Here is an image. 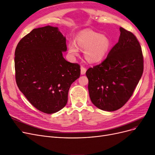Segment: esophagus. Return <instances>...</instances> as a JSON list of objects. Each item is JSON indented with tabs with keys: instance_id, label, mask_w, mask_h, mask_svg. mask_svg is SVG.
<instances>
[{
	"instance_id": "esophagus-1",
	"label": "esophagus",
	"mask_w": 155,
	"mask_h": 155,
	"mask_svg": "<svg viewBox=\"0 0 155 155\" xmlns=\"http://www.w3.org/2000/svg\"><path fill=\"white\" fill-rule=\"evenodd\" d=\"M86 71H87V68L85 67H81V74L82 75L85 74L86 73Z\"/></svg>"
}]
</instances>
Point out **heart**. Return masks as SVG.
<instances>
[{
    "label": "heart",
    "instance_id": "1",
    "mask_svg": "<svg viewBox=\"0 0 155 155\" xmlns=\"http://www.w3.org/2000/svg\"><path fill=\"white\" fill-rule=\"evenodd\" d=\"M110 47L109 37L93 31H87L79 34L76 38V45L70 43L68 51L72 55H77L79 48L85 50L84 55L87 61L99 63L104 59Z\"/></svg>",
    "mask_w": 155,
    "mask_h": 155
}]
</instances>
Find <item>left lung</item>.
Here are the masks:
<instances>
[{
  "label": "left lung",
  "instance_id": "obj_1",
  "mask_svg": "<svg viewBox=\"0 0 155 155\" xmlns=\"http://www.w3.org/2000/svg\"><path fill=\"white\" fill-rule=\"evenodd\" d=\"M117 43L101 63L89 68V96L98 109L114 111L133 94L143 71V58L139 42L132 32L120 28Z\"/></svg>",
  "mask_w": 155,
  "mask_h": 155
}]
</instances>
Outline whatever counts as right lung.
Instances as JSON below:
<instances>
[{"label": "right lung", "instance_id": "obj_1", "mask_svg": "<svg viewBox=\"0 0 155 155\" xmlns=\"http://www.w3.org/2000/svg\"><path fill=\"white\" fill-rule=\"evenodd\" d=\"M66 38L58 28L33 30L18 42L15 51L17 85L37 110L53 114L68 101L72 83L79 78L80 66L65 60Z\"/></svg>", "mask_w": 155, "mask_h": 155}]
</instances>
